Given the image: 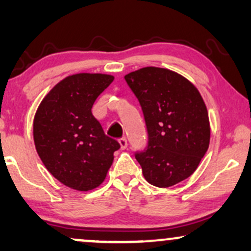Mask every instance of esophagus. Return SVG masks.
Instances as JSON below:
<instances>
[{
	"label": "esophagus",
	"instance_id": "esophagus-1",
	"mask_svg": "<svg viewBox=\"0 0 251 251\" xmlns=\"http://www.w3.org/2000/svg\"><path fill=\"white\" fill-rule=\"evenodd\" d=\"M119 144H120V146H121L122 150H126V146H128V143H126V138H120L119 139Z\"/></svg>",
	"mask_w": 251,
	"mask_h": 251
}]
</instances>
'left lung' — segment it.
<instances>
[{"mask_svg": "<svg viewBox=\"0 0 251 251\" xmlns=\"http://www.w3.org/2000/svg\"><path fill=\"white\" fill-rule=\"evenodd\" d=\"M126 81L142 106L149 144L136 159L150 184L170 187L197 170L210 142L208 111L200 92L180 74L144 67Z\"/></svg>", "mask_w": 251, "mask_h": 251, "instance_id": "8db88e82", "label": "left lung"}]
</instances>
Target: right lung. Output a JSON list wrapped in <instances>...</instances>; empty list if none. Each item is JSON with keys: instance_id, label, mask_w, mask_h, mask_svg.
Here are the masks:
<instances>
[{"instance_id": "right-lung-1", "label": "right lung", "mask_w": 251, "mask_h": 251, "mask_svg": "<svg viewBox=\"0 0 251 251\" xmlns=\"http://www.w3.org/2000/svg\"><path fill=\"white\" fill-rule=\"evenodd\" d=\"M114 80L107 74L80 73L51 89L34 116V143L48 171L61 184L90 191L105 180L120 144L106 136L92 105Z\"/></svg>"}]
</instances>
